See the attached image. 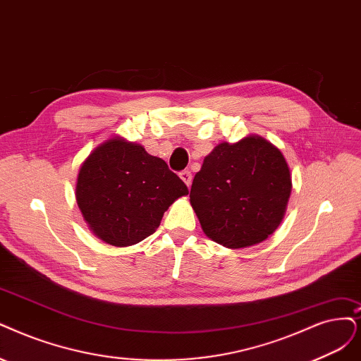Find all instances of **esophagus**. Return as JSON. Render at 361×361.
Instances as JSON below:
<instances>
[{"label":"esophagus","mask_w":361,"mask_h":361,"mask_svg":"<svg viewBox=\"0 0 361 361\" xmlns=\"http://www.w3.org/2000/svg\"><path fill=\"white\" fill-rule=\"evenodd\" d=\"M180 178L185 183V185H188V188H190V184H192V172L189 169L181 171L180 172Z\"/></svg>","instance_id":"obj_1"}]
</instances>
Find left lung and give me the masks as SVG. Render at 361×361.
Listing matches in <instances>:
<instances>
[{
	"mask_svg": "<svg viewBox=\"0 0 361 361\" xmlns=\"http://www.w3.org/2000/svg\"><path fill=\"white\" fill-rule=\"evenodd\" d=\"M291 173L278 147L259 135L220 142L193 178L190 204L204 233L228 248L263 243L283 221Z\"/></svg>",
	"mask_w": 361,
	"mask_h": 361,
	"instance_id": "left-lung-1",
	"label": "left lung"
}]
</instances>
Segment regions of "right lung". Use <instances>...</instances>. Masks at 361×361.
<instances>
[{"instance_id": "1", "label": "right lung", "mask_w": 361, "mask_h": 361, "mask_svg": "<svg viewBox=\"0 0 361 361\" xmlns=\"http://www.w3.org/2000/svg\"><path fill=\"white\" fill-rule=\"evenodd\" d=\"M188 193L164 159L122 137L92 150L75 184L77 205L89 229L113 247L138 244L154 233L164 212Z\"/></svg>"}]
</instances>
